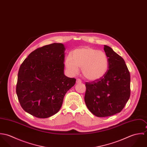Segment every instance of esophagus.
Instances as JSON below:
<instances>
[{"label":"esophagus","mask_w":147,"mask_h":147,"mask_svg":"<svg viewBox=\"0 0 147 147\" xmlns=\"http://www.w3.org/2000/svg\"><path fill=\"white\" fill-rule=\"evenodd\" d=\"M82 83V80H81L80 79H78L76 80V83H77V84H79V83Z\"/></svg>","instance_id":"1"}]
</instances>
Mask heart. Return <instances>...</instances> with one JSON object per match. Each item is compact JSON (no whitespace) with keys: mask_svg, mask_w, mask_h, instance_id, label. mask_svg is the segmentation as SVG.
<instances>
[{"mask_svg":"<svg viewBox=\"0 0 147 147\" xmlns=\"http://www.w3.org/2000/svg\"><path fill=\"white\" fill-rule=\"evenodd\" d=\"M65 66L71 75L78 74L82 68V75L89 81L94 82L104 76L108 71L109 60L105 52L90 47L74 50L65 60Z\"/></svg>","mask_w":147,"mask_h":147,"instance_id":"heart-1","label":"heart"}]
</instances>
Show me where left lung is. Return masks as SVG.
<instances>
[{
	"label": "left lung",
	"instance_id": "8db88e82",
	"mask_svg": "<svg viewBox=\"0 0 147 147\" xmlns=\"http://www.w3.org/2000/svg\"><path fill=\"white\" fill-rule=\"evenodd\" d=\"M109 60L107 72L98 80L85 83V102L98 117L121 112L130 97V75L124 59L109 46L104 45Z\"/></svg>",
	"mask_w": 147,
	"mask_h": 147
}]
</instances>
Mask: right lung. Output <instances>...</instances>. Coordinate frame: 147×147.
Here are the masks:
<instances>
[{"label":"right lung","mask_w":147,"mask_h":147,"mask_svg":"<svg viewBox=\"0 0 147 147\" xmlns=\"http://www.w3.org/2000/svg\"><path fill=\"white\" fill-rule=\"evenodd\" d=\"M65 50L59 43L44 46L32 52L20 67L17 96L22 108L33 116L46 118L57 113L76 83L64 74Z\"/></svg>","instance_id":"obj_1"}]
</instances>
